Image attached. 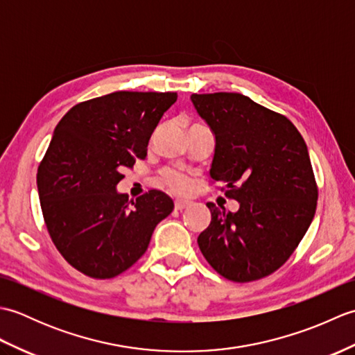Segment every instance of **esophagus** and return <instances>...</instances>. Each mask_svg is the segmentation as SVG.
<instances>
[{"instance_id":"34e87169","label":"esophagus","mask_w":355,"mask_h":355,"mask_svg":"<svg viewBox=\"0 0 355 355\" xmlns=\"http://www.w3.org/2000/svg\"><path fill=\"white\" fill-rule=\"evenodd\" d=\"M187 206H191V201H187V200H177L175 201V209L177 210H183Z\"/></svg>"}]
</instances>
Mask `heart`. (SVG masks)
<instances>
[{
	"label": "heart",
	"mask_w": 355,
	"mask_h": 355,
	"mask_svg": "<svg viewBox=\"0 0 355 355\" xmlns=\"http://www.w3.org/2000/svg\"><path fill=\"white\" fill-rule=\"evenodd\" d=\"M164 182L168 184L171 189L177 191V192H187L191 189V182L189 178L184 177L183 173L175 172V171H168L164 173Z\"/></svg>",
	"instance_id": "heart-1"
}]
</instances>
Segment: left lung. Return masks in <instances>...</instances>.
<instances>
[{
    "label": "left lung",
    "instance_id": "1",
    "mask_svg": "<svg viewBox=\"0 0 355 355\" xmlns=\"http://www.w3.org/2000/svg\"><path fill=\"white\" fill-rule=\"evenodd\" d=\"M215 137L210 177L239 202H214L198 245L221 276L250 282L277 270L296 250L318 206L306 143L288 119L239 93L192 94Z\"/></svg>",
    "mask_w": 355,
    "mask_h": 355
}]
</instances>
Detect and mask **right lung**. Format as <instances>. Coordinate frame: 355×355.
Wrapping results in <instances>:
<instances>
[{"instance_id": "right-lung-1", "label": "right lung", "mask_w": 355, "mask_h": 355, "mask_svg": "<svg viewBox=\"0 0 355 355\" xmlns=\"http://www.w3.org/2000/svg\"><path fill=\"white\" fill-rule=\"evenodd\" d=\"M177 93L116 92L78 103L55 128L37 168L45 225L67 262L96 279L130 268L146 252L173 201L149 191L128 202L123 171L145 158L149 139Z\"/></svg>"}]
</instances>
